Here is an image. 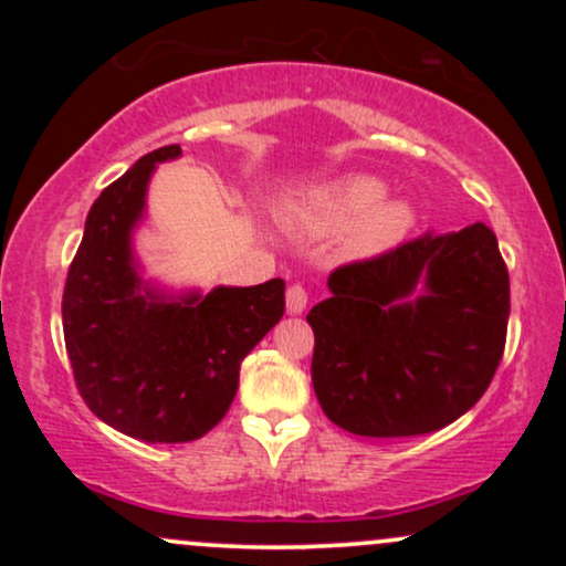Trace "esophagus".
<instances>
[{
  "mask_svg": "<svg viewBox=\"0 0 566 566\" xmlns=\"http://www.w3.org/2000/svg\"><path fill=\"white\" fill-rule=\"evenodd\" d=\"M308 292H305L301 284H292V287L287 290V314H292V316H297V314H303L305 308H308Z\"/></svg>",
  "mask_w": 566,
  "mask_h": 566,
  "instance_id": "1",
  "label": "esophagus"
}]
</instances>
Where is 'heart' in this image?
I'll return each instance as SVG.
<instances>
[{"label":"heart","instance_id":"heart-1","mask_svg":"<svg viewBox=\"0 0 566 566\" xmlns=\"http://www.w3.org/2000/svg\"><path fill=\"white\" fill-rule=\"evenodd\" d=\"M386 184L373 175H346L311 191L297 205L295 216L314 229L333 231L354 223L346 239V252L356 258L391 250L415 226V210L407 201H379Z\"/></svg>","mask_w":566,"mask_h":566}]
</instances>
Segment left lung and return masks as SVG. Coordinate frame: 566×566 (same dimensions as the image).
<instances>
[{"mask_svg": "<svg viewBox=\"0 0 566 566\" xmlns=\"http://www.w3.org/2000/svg\"><path fill=\"white\" fill-rule=\"evenodd\" d=\"M308 311L316 399L356 437H420L482 399L503 359L509 269L484 223L337 265Z\"/></svg>", "mask_w": 566, "mask_h": 566, "instance_id": "1", "label": "left lung"}]
</instances>
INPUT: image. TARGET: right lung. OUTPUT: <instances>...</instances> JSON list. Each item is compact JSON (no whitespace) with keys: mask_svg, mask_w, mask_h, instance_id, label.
Wrapping results in <instances>:
<instances>
[{"mask_svg":"<svg viewBox=\"0 0 566 566\" xmlns=\"http://www.w3.org/2000/svg\"><path fill=\"white\" fill-rule=\"evenodd\" d=\"M161 146L103 188L63 290V337L76 388L103 423L148 444L193 441L229 412L239 367L284 314V282L165 297L143 284L133 229Z\"/></svg>","mask_w":566,"mask_h":566,"instance_id":"right-lung-1","label":"right lung"}]
</instances>
